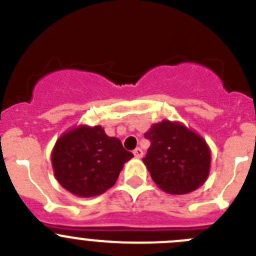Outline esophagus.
<instances>
[{"mask_svg":"<svg viewBox=\"0 0 256 256\" xmlns=\"http://www.w3.org/2000/svg\"><path fill=\"white\" fill-rule=\"evenodd\" d=\"M133 154H134L137 158H140V157H144V151H142V148H140V147H137V148L133 151Z\"/></svg>","mask_w":256,"mask_h":256,"instance_id":"obj_1","label":"esophagus"}]
</instances>
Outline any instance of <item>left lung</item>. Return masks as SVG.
Listing matches in <instances>:
<instances>
[{"instance_id": "obj_1", "label": "left lung", "mask_w": 256, "mask_h": 256, "mask_svg": "<svg viewBox=\"0 0 256 256\" xmlns=\"http://www.w3.org/2000/svg\"><path fill=\"white\" fill-rule=\"evenodd\" d=\"M144 137L151 146L144 158L152 180L168 194H188L204 184L210 150L206 140L179 122L152 124Z\"/></svg>"}]
</instances>
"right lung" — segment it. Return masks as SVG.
Returning a JSON list of instances; mask_svg holds the SVG:
<instances>
[{
	"label": "right lung",
	"mask_w": 256,
	"mask_h": 256,
	"mask_svg": "<svg viewBox=\"0 0 256 256\" xmlns=\"http://www.w3.org/2000/svg\"><path fill=\"white\" fill-rule=\"evenodd\" d=\"M133 157L102 126H78L63 133L52 151L54 176L66 190L81 198L96 196L116 184Z\"/></svg>",
	"instance_id": "right-lung-1"
}]
</instances>
